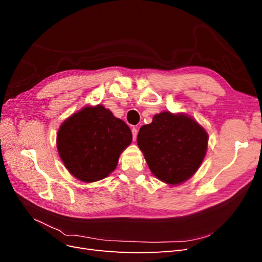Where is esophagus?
I'll return each mask as SVG.
<instances>
[{"label": "esophagus", "mask_w": 262, "mask_h": 262, "mask_svg": "<svg viewBox=\"0 0 262 262\" xmlns=\"http://www.w3.org/2000/svg\"><path fill=\"white\" fill-rule=\"evenodd\" d=\"M132 137H133V141L137 140V137H138V129L137 128H132Z\"/></svg>", "instance_id": "obj_1"}]
</instances>
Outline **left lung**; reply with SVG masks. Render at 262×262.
Returning <instances> with one entry per match:
<instances>
[{
  "label": "left lung",
  "mask_w": 262,
  "mask_h": 262,
  "mask_svg": "<svg viewBox=\"0 0 262 262\" xmlns=\"http://www.w3.org/2000/svg\"><path fill=\"white\" fill-rule=\"evenodd\" d=\"M138 145L155 177L178 185L200 167L207 152L208 133L188 116L164 112L140 129Z\"/></svg>",
  "instance_id": "obj_1"
}]
</instances>
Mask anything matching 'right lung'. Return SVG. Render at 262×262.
Masks as SVG:
<instances>
[{"label": "right lung", "mask_w": 262, "mask_h": 262, "mask_svg": "<svg viewBox=\"0 0 262 262\" xmlns=\"http://www.w3.org/2000/svg\"><path fill=\"white\" fill-rule=\"evenodd\" d=\"M132 141L128 125L104 106L85 107L60 126L58 152L72 175L85 182L106 178Z\"/></svg>", "instance_id": "1"}]
</instances>
